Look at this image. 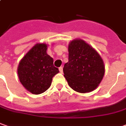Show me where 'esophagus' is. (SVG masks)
<instances>
[{"label":"esophagus","instance_id":"34e87169","mask_svg":"<svg viewBox=\"0 0 126 126\" xmlns=\"http://www.w3.org/2000/svg\"><path fill=\"white\" fill-rule=\"evenodd\" d=\"M59 71H60V72L62 74L63 73V67H59Z\"/></svg>","mask_w":126,"mask_h":126}]
</instances>
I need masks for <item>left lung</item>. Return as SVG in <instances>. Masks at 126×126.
<instances>
[{
	"instance_id": "1",
	"label": "left lung",
	"mask_w": 126,
	"mask_h": 126,
	"mask_svg": "<svg viewBox=\"0 0 126 126\" xmlns=\"http://www.w3.org/2000/svg\"><path fill=\"white\" fill-rule=\"evenodd\" d=\"M68 52V62L64 65L63 73L69 86L80 93L94 90L105 74V65L100 54L80 38L70 41Z\"/></svg>"
}]
</instances>
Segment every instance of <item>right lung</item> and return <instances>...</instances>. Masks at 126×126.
<instances>
[{
	"mask_svg": "<svg viewBox=\"0 0 126 126\" xmlns=\"http://www.w3.org/2000/svg\"><path fill=\"white\" fill-rule=\"evenodd\" d=\"M47 45L36 43L20 60L18 76L21 84L34 94L45 92L52 84L53 77L59 72L54 60L47 54Z\"/></svg>",
	"mask_w": 126,
	"mask_h": 126,
	"instance_id": "1",
	"label": "right lung"
}]
</instances>
